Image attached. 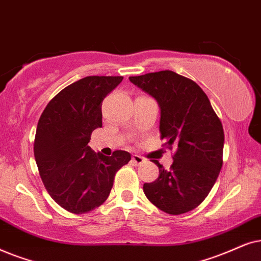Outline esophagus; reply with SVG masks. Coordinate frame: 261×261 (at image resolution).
<instances>
[{"label": "esophagus", "instance_id": "esophagus-1", "mask_svg": "<svg viewBox=\"0 0 261 261\" xmlns=\"http://www.w3.org/2000/svg\"><path fill=\"white\" fill-rule=\"evenodd\" d=\"M131 162H133L135 166H140L144 162V158H142V156L135 154V155H133V158H131Z\"/></svg>", "mask_w": 261, "mask_h": 261}]
</instances>
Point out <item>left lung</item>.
<instances>
[{
    "label": "left lung",
    "mask_w": 261,
    "mask_h": 261,
    "mask_svg": "<svg viewBox=\"0 0 261 261\" xmlns=\"http://www.w3.org/2000/svg\"><path fill=\"white\" fill-rule=\"evenodd\" d=\"M155 98L165 145L176 148L169 171L159 161V178L143 185L145 196L169 215L196 209L213 189L223 165L224 133L210 100L192 80L171 70L128 77Z\"/></svg>",
    "instance_id": "8db88e82"
}]
</instances>
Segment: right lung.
I'll list each match as a JSON object with an SVG mask.
<instances>
[{
    "mask_svg": "<svg viewBox=\"0 0 261 261\" xmlns=\"http://www.w3.org/2000/svg\"><path fill=\"white\" fill-rule=\"evenodd\" d=\"M123 76H87L62 89L45 107L34 138V158L44 186L58 205L86 214L101 205L114 175L131 160L130 152L105 156L88 147L102 126L101 103Z\"/></svg>",
    "mask_w": 261,
    "mask_h": 261,
    "instance_id": "obj_1",
    "label": "right lung"
}]
</instances>
